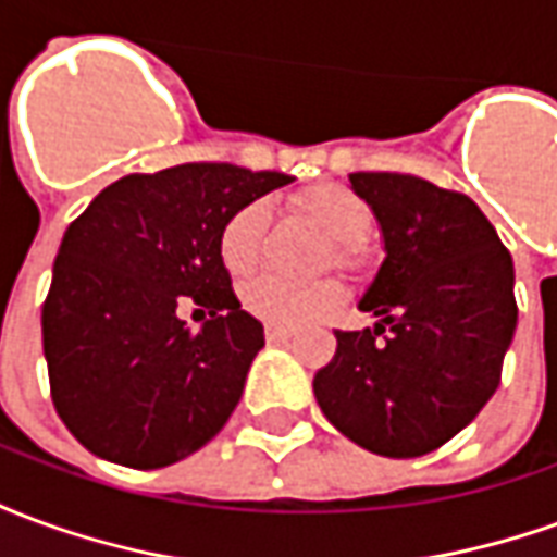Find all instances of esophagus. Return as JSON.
Here are the masks:
<instances>
[{
	"instance_id": "1",
	"label": "esophagus",
	"mask_w": 557,
	"mask_h": 557,
	"mask_svg": "<svg viewBox=\"0 0 557 557\" xmlns=\"http://www.w3.org/2000/svg\"><path fill=\"white\" fill-rule=\"evenodd\" d=\"M289 331H283V327H265V339L271 346H283V343H289Z\"/></svg>"
}]
</instances>
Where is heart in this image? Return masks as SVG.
<instances>
[{
  "label": "heart",
  "mask_w": 557,
  "mask_h": 557,
  "mask_svg": "<svg viewBox=\"0 0 557 557\" xmlns=\"http://www.w3.org/2000/svg\"><path fill=\"white\" fill-rule=\"evenodd\" d=\"M295 208L331 238V259L337 265H358L361 259L358 242L373 220V211L361 194H355L343 184H315L295 199ZM265 223V202H247L223 223L220 259L232 274H247L259 262ZM242 301L265 325L298 331L304 325H313L322 315L334 313L343 304V289L334 280L298 283V280L277 277V274H262L244 286Z\"/></svg>",
  "instance_id": "heart-1"
}]
</instances>
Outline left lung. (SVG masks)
I'll return each mask as SVG.
<instances>
[{
	"label": "left lung",
	"mask_w": 557,
	"mask_h": 557,
	"mask_svg": "<svg viewBox=\"0 0 557 557\" xmlns=\"http://www.w3.org/2000/svg\"><path fill=\"white\" fill-rule=\"evenodd\" d=\"M385 259L358 301L379 322L337 331L313 379L319 409L349 442L423 456L466 430L502 382L513 343V259L468 196L403 172H351Z\"/></svg>",
	"instance_id": "obj_1"
}]
</instances>
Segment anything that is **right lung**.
<instances>
[{"instance_id": "obj_1", "label": "right lung", "mask_w": 557, "mask_h": 557, "mask_svg": "<svg viewBox=\"0 0 557 557\" xmlns=\"http://www.w3.org/2000/svg\"><path fill=\"white\" fill-rule=\"evenodd\" d=\"M283 172L182 163L125 175L67 226L41 310L53 406L86 450L163 468L208 444L238 406L262 322L242 310L220 230ZM212 319L190 332L182 302Z\"/></svg>"}]
</instances>
